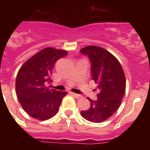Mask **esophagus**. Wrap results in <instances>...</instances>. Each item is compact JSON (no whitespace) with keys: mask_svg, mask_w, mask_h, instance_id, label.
<instances>
[{"mask_svg":"<svg viewBox=\"0 0 150 150\" xmlns=\"http://www.w3.org/2000/svg\"><path fill=\"white\" fill-rule=\"evenodd\" d=\"M72 95H74V97H75V98H82V95H79V94H76V93H72Z\"/></svg>","mask_w":150,"mask_h":150,"instance_id":"obj_1","label":"esophagus"}]
</instances>
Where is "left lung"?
Listing matches in <instances>:
<instances>
[{"instance_id": "obj_1", "label": "left lung", "mask_w": 150, "mask_h": 150, "mask_svg": "<svg viewBox=\"0 0 150 150\" xmlns=\"http://www.w3.org/2000/svg\"><path fill=\"white\" fill-rule=\"evenodd\" d=\"M91 62V78L98 84V99L90 101L87 110L80 112L84 119L99 123L109 119L120 107L126 81L122 67L116 57L104 49L88 46L80 50Z\"/></svg>"}]
</instances>
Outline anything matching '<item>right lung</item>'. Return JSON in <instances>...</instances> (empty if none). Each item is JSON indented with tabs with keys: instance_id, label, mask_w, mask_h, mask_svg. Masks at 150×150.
Returning a JSON list of instances; mask_svg holds the SVG:
<instances>
[{
	"instance_id": "right-lung-1",
	"label": "right lung",
	"mask_w": 150,
	"mask_h": 150,
	"mask_svg": "<svg viewBox=\"0 0 150 150\" xmlns=\"http://www.w3.org/2000/svg\"><path fill=\"white\" fill-rule=\"evenodd\" d=\"M67 55L65 50L47 47L29 59L19 69L16 79V92L22 108L39 120L53 117L67 91H57L50 83L54 64Z\"/></svg>"
}]
</instances>
